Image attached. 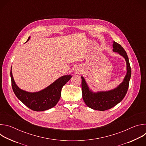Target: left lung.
Returning a JSON list of instances; mask_svg holds the SVG:
<instances>
[{"label": "left lung", "mask_w": 146, "mask_h": 146, "mask_svg": "<svg viewBox=\"0 0 146 146\" xmlns=\"http://www.w3.org/2000/svg\"><path fill=\"white\" fill-rule=\"evenodd\" d=\"M113 51L122 56L127 64V74L117 87L109 91L94 92L89 88L84 77L81 76L82 99L86 105L94 110L105 111L113 108L123 99L128 89L131 77V69L128 56L123 47L115 41L113 43Z\"/></svg>", "instance_id": "left-lung-1"}]
</instances>
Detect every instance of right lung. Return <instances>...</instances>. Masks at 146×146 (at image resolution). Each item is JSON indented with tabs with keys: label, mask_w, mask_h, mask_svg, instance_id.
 Instances as JSON below:
<instances>
[{
	"label": "right lung",
	"mask_w": 146,
	"mask_h": 146,
	"mask_svg": "<svg viewBox=\"0 0 146 146\" xmlns=\"http://www.w3.org/2000/svg\"><path fill=\"white\" fill-rule=\"evenodd\" d=\"M30 38L31 36L28 37L26 42ZM11 68L10 76L12 88L15 95L25 106L36 111H45L54 108L60 99L62 87L72 77L70 74L62 76L44 89L37 92H31L23 90L18 87L13 78Z\"/></svg>",
	"instance_id": "right-lung-1"
}]
</instances>
